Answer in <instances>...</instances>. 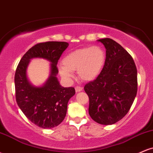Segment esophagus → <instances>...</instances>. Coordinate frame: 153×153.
Masks as SVG:
<instances>
[{
    "mask_svg": "<svg viewBox=\"0 0 153 153\" xmlns=\"http://www.w3.org/2000/svg\"><path fill=\"white\" fill-rule=\"evenodd\" d=\"M75 88V91H76V92H80V91H81L82 90V88L80 86H76Z\"/></svg>",
    "mask_w": 153,
    "mask_h": 153,
    "instance_id": "esophagus-1",
    "label": "esophagus"
}]
</instances>
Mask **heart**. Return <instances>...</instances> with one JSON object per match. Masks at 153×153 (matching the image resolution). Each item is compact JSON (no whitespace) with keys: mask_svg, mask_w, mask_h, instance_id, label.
I'll return each mask as SVG.
<instances>
[{"mask_svg":"<svg viewBox=\"0 0 153 153\" xmlns=\"http://www.w3.org/2000/svg\"><path fill=\"white\" fill-rule=\"evenodd\" d=\"M106 61V52L101 47H85L69 52L62 59V66L58 68L59 73L65 80L73 77L72 72L77 71L84 81H91L99 76Z\"/></svg>","mask_w":153,"mask_h":153,"instance_id":"heart-1","label":"heart"}]
</instances>
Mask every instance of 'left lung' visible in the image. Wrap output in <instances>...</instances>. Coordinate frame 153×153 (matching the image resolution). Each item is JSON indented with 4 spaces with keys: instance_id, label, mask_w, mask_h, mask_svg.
I'll return each mask as SVG.
<instances>
[{
    "instance_id": "8db88e82",
    "label": "left lung",
    "mask_w": 153,
    "mask_h": 153,
    "mask_svg": "<svg viewBox=\"0 0 153 153\" xmlns=\"http://www.w3.org/2000/svg\"><path fill=\"white\" fill-rule=\"evenodd\" d=\"M106 48V61L99 76L84 86L93 120L110 125L128 113L137 92V71L131 56L114 40L99 39Z\"/></svg>"
}]
</instances>
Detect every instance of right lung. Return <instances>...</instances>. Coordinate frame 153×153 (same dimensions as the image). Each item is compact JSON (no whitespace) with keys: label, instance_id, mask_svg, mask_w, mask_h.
<instances>
[{"label":"right lung","instance_id":"right-lung-1","mask_svg":"<svg viewBox=\"0 0 153 153\" xmlns=\"http://www.w3.org/2000/svg\"><path fill=\"white\" fill-rule=\"evenodd\" d=\"M68 45L65 42L39 43L24 54L16 71L17 104L28 119L43 129L57 127L64 120L68 101L75 94L74 88L61 86L57 78V62ZM33 58H43L51 62V75L42 87H34L27 80L26 69Z\"/></svg>","mask_w":153,"mask_h":153}]
</instances>
